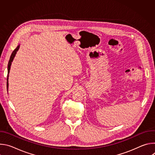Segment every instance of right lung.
<instances>
[{"instance_id":"right-lung-1","label":"right lung","mask_w":155,"mask_h":155,"mask_svg":"<svg viewBox=\"0 0 155 155\" xmlns=\"http://www.w3.org/2000/svg\"><path fill=\"white\" fill-rule=\"evenodd\" d=\"M19 46L20 45H18V47L15 48V50L12 52L10 58V60L8 64V75H7V91H8V77H9V72H10V67H11V65H12V62L13 61V59L17 53V51H18L19 48Z\"/></svg>"}]
</instances>
